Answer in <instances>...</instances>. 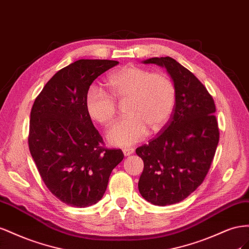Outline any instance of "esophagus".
I'll return each instance as SVG.
<instances>
[{
  "instance_id": "esophagus-1",
  "label": "esophagus",
  "mask_w": 249,
  "mask_h": 249,
  "mask_svg": "<svg viewBox=\"0 0 249 249\" xmlns=\"http://www.w3.org/2000/svg\"><path fill=\"white\" fill-rule=\"evenodd\" d=\"M134 152V149L133 148H124L123 149V153L125 156H129Z\"/></svg>"
}]
</instances>
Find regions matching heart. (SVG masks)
<instances>
[{"mask_svg": "<svg viewBox=\"0 0 249 249\" xmlns=\"http://www.w3.org/2000/svg\"><path fill=\"white\" fill-rule=\"evenodd\" d=\"M108 93L91 87L85 95L89 116L103 126L116 118L117 104H125L128 116L113 125L107 132L112 146L128 147L142 141L148 128L152 132L164 128L171 118L176 102L175 84L167 74L150 73L137 66L120 68L107 77Z\"/></svg>", "mask_w": 249, "mask_h": 249, "instance_id": "b5f03b06", "label": "heart"}]
</instances>
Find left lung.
I'll return each mask as SVG.
<instances>
[{"label":"left lung","instance_id":"8db88e82","mask_svg":"<svg viewBox=\"0 0 249 249\" xmlns=\"http://www.w3.org/2000/svg\"><path fill=\"white\" fill-rule=\"evenodd\" d=\"M143 63L166 68L176 88L171 118L149 144L137 148L144 161L139 191L155 205L177 203L200 186L211 168L219 142L214 99L196 76L169 57Z\"/></svg>","mask_w":249,"mask_h":249}]
</instances>
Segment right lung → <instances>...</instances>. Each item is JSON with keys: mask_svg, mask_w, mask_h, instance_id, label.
<instances>
[{"mask_svg": "<svg viewBox=\"0 0 249 249\" xmlns=\"http://www.w3.org/2000/svg\"><path fill=\"white\" fill-rule=\"evenodd\" d=\"M116 60L80 59L59 70L32 106L29 150L49 191L71 207L87 208L103 197L121 149L104 147L85 109V95Z\"/></svg>", "mask_w": 249, "mask_h": 249, "instance_id": "obj_1", "label": "right lung"}]
</instances>
